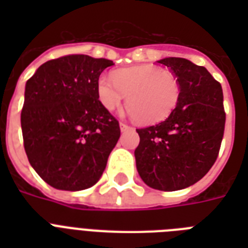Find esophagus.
Here are the masks:
<instances>
[{"mask_svg":"<svg viewBox=\"0 0 248 248\" xmlns=\"http://www.w3.org/2000/svg\"><path fill=\"white\" fill-rule=\"evenodd\" d=\"M120 127H121V131H128V130H132L131 126H128V124H124V122H121Z\"/></svg>","mask_w":248,"mask_h":248,"instance_id":"obj_1","label":"esophagus"}]
</instances>
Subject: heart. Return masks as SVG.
Listing matches in <instances>:
<instances>
[{
  "label": "heart",
  "mask_w": 248,
  "mask_h": 248,
  "mask_svg": "<svg viewBox=\"0 0 248 248\" xmlns=\"http://www.w3.org/2000/svg\"><path fill=\"white\" fill-rule=\"evenodd\" d=\"M97 99L107 110H114L127 96L126 105L131 116L143 124L165 121L180 99L176 76L161 67L145 64L113 72L112 79L100 77L96 85Z\"/></svg>",
  "instance_id": "heart-1"
}]
</instances>
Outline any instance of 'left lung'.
<instances>
[{
	"label": "left lung",
	"mask_w": 248,
	"mask_h": 248,
	"mask_svg": "<svg viewBox=\"0 0 248 248\" xmlns=\"http://www.w3.org/2000/svg\"><path fill=\"white\" fill-rule=\"evenodd\" d=\"M180 83L176 108L163 122L136 128V169L148 186L165 192L188 188L210 171L219 155L225 127L223 89L204 67L166 58Z\"/></svg>",
	"instance_id": "left-lung-1"
}]
</instances>
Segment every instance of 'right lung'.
<instances>
[{
    "mask_svg": "<svg viewBox=\"0 0 248 248\" xmlns=\"http://www.w3.org/2000/svg\"><path fill=\"white\" fill-rule=\"evenodd\" d=\"M112 60L73 54L42 64L25 85L21 131L29 163L48 185L82 190L96 184L120 139L118 121L96 85Z\"/></svg>",
    "mask_w": 248,
    "mask_h": 248,
    "instance_id": "right-lung-1",
    "label": "right lung"
}]
</instances>
